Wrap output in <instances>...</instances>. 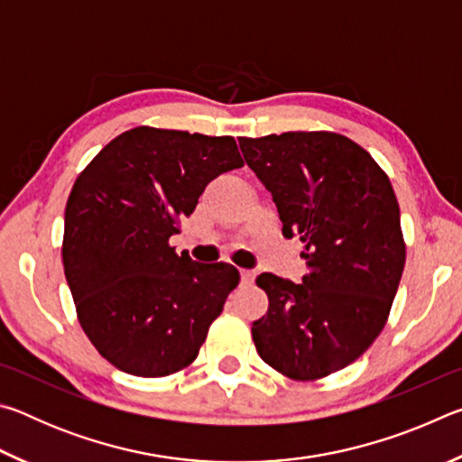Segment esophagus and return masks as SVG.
Segmentation results:
<instances>
[{
	"mask_svg": "<svg viewBox=\"0 0 462 462\" xmlns=\"http://www.w3.org/2000/svg\"><path fill=\"white\" fill-rule=\"evenodd\" d=\"M254 277H256V273L254 271H240V279H242V283L245 285H253L254 283Z\"/></svg>",
	"mask_w": 462,
	"mask_h": 462,
	"instance_id": "esophagus-1",
	"label": "esophagus"
}]
</instances>
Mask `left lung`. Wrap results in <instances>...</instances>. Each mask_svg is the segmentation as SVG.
Masks as SVG:
<instances>
[{
    "label": "left lung",
    "mask_w": 462,
    "mask_h": 462,
    "mask_svg": "<svg viewBox=\"0 0 462 462\" xmlns=\"http://www.w3.org/2000/svg\"><path fill=\"white\" fill-rule=\"evenodd\" d=\"M246 165L271 191L285 238L303 242L300 283L263 273L269 310L253 324L256 353L297 381L355 363L387 322L405 245L387 175L334 132L240 138Z\"/></svg>",
    "instance_id": "1"
}]
</instances>
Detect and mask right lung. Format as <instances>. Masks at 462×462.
Masks as SVG:
<instances>
[{"label": "right lung", "mask_w": 462, "mask_h": 462, "mask_svg": "<svg viewBox=\"0 0 462 462\" xmlns=\"http://www.w3.org/2000/svg\"><path fill=\"white\" fill-rule=\"evenodd\" d=\"M242 165L232 136L138 126L77 177L62 264L85 334L116 369L165 377L195 361L240 273L179 256L169 238L208 183Z\"/></svg>", "instance_id": "right-lung-1"}]
</instances>
